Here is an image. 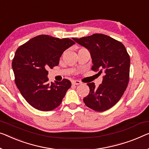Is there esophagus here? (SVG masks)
<instances>
[{
	"label": "esophagus",
	"instance_id": "obj_1",
	"mask_svg": "<svg viewBox=\"0 0 149 149\" xmlns=\"http://www.w3.org/2000/svg\"><path fill=\"white\" fill-rule=\"evenodd\" d=\"M81 82L79 80H74L72 81V84H74V85H79V84H81Z\"/></svg>",
	"mask_w": 149,
	"mask_h": 149
}]
</instances>
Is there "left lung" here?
I'll return each mask as SVG.
<instances>
[{"label": "left lung", "mask_w": 149, "mask_h": 149, "mask_svg": "<svg viewBox=\"0 0 149 149\" xmlns=\"http://www.w3.org/2000/svg\"><path fill=\"white\" fill-rule=\"evenodd\" d=\"M73 40L90 51L92 70L98 71L100 75L104 74L97 88L94 82L87 84L90 93L84 102L97 112L110 109L123 96L129 81L130 59L125 47L121 42L100 33Z\"/></svg>", "instance_id": "1"}]
</instances>
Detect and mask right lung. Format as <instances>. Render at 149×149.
I'll return each instance as SVG.
<instances>
[{
	"instance_id": "right-lung-1",
	"label": "right lung",
	"mask_w": 149,
	"mask_h": 149,
	"mask_svg": "<svg viewBox=\"0 0 149 149\" xmlns=\"http://www.w3.org/2000/svg\"><path fill=\"white\" fill-rule=\"evenodd\" d=\"M74 44L68 38L41 35L17 49L12 62L15 84L35 109L50 111L61 104L72 83L67 79L49 83L47 70L58 65L62 53Z\"/></svg>"
}]
</instances>
